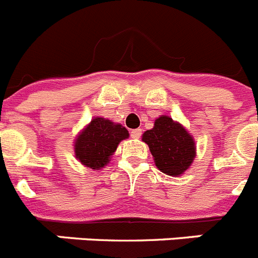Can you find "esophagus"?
Returning <instances> with one entry per match:
<instances>
[{"label": "esophagus", "instance_id": "esophagus-1", "mask_svg": "<svg viewBox=\"0 0 258 258\" xmlns=\"http://www.w3.org/2000/svg\"><path fill=\"white\" fill-rule=\"evenodd\" d=\"M141 136H142V129H133V131L131 132V137L134 138V140L141 138Z\"/></svg>", "mask_w": 258, "mask_h": 258}]
</instances>
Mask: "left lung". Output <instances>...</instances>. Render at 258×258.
I'll use <instances>...</instances> for the list:
<instances>
[{
  "label": "left lung",
  "mask_w": 258,
  "mask_h": 258,
  "mask_svg": "<svg viewBox=\"0 0 258 258\" xmlns=\"http://www.w3.org/2000/svg\"><path fill=\"white\" fill-rule=\"evenodd\" d=\"M142 141L149 145L157 169L173 177L183 174L197 156L192 137L169 116L157 117L154 127L143 133Z\"/></svg>",
  "instance_id": "obj_1"
}]
</instances>
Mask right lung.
Returning <instances> with one entry per match:
<instances>
[{
    "label": "right lung",
    "instance_id": "add662e5",
    "mask_svg": "<svg viewBox=\"0 0 258 258\" xmlns=\"http://www.w3.org/2000/svg\"><path fill=\"white\" fill-rule=\"evenodd\" d=\"M129 133L122 125L103 117H94L75 140V155L83 165L99 170L109 163L117 145Z\"/></svg>",
    "mask_w": 258,
    "mask_h": 258
}]
</instances>
